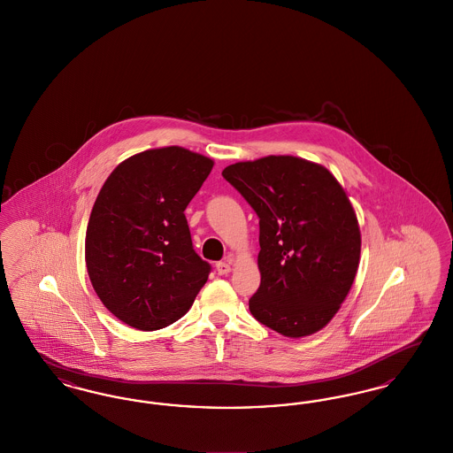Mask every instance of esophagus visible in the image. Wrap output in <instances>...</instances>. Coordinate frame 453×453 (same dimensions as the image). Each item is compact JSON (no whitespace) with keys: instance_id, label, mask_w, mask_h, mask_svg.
Instances as JSON below:
<instances>
[{"instance_id":"esophagus-1","label":"esophagus","mask_w":453,"mask_h":453,"mask_svg":"<svg viewBox=\"0 0 453 453\" xmlns=\"http://www.w3.org/2000/svg\"><path fill=\"white\" fill-rule=\"evenodd\" d=\"M216 270L219 275H227V273H231V263L219 261L216 265Z\"/></svg>"}]
</instances>
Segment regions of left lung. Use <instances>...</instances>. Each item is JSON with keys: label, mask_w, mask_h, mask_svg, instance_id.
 Returning <instances> with one entry per match:
<instances>
[{"label": "left lung", "mask_w": 453, "mask_h": 453, "mask_svg": "<svg viewBox=\"0 0 453 453\" xmlns=\"http://www.w3.org/2000/svg\"><path fill=\"white\" fill-rule=\"evenodd\" d=\"M222 176L259 217V323L287 338L318 333L340 311L360 263L362 236L333 173L296 156L227 166Z\"/></svg>", "instance_id": "1"}]
</instances>
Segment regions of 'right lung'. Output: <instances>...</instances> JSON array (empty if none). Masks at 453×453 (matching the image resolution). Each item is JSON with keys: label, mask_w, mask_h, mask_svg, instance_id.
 <instances>
[{"label": "right lung", "mask_w": 453, "mask_h": 453, "mask_svg": "<svg viewBox=\"0 0 453 453\" xmlns=\"http://www.w3.org/2000/svg\"><path fill=\"white\" fill-rule=\"evenodd\" d=\"M214 161L170 146L139 152L110 173L88 222L85 258L108 311L141 331L183 318L211 265L195 253L185 209Z\"/></svg>", "instance_id": "add662e5"}]
</instances>
